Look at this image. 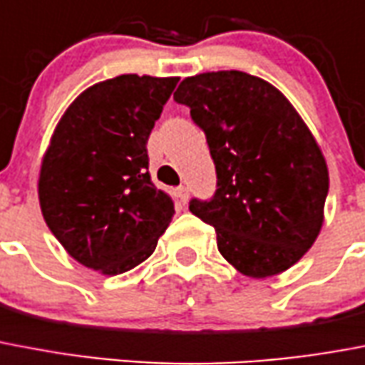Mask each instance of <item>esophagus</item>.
I'll return each mask as SVG.
<instances>
[{
    "label": "esophagus",
    "instance_id": "esophagus-1",
    "mask_svg": "<svg viewBox=\"0 0 365 365\" xmlns=\"http://www.w3.org/2000/svg\"><path fill=\"white\" fill-rule=\"evenodd\" d=\"M177 197H179V201L185 205L186 201H188V188H185V186H179L177 188Z\"/></svg>",
    "mask_w": 365,
    "mask_h": 365
}]
</instances>
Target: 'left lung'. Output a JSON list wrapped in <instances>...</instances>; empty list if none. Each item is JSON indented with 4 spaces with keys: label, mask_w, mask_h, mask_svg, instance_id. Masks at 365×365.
Masks as SVG:
<instances>
[{
    "label": "left lung",
    "mask_w": 365,
    "mask_h": 365,
    "mask_svg": "<svg viewBox=\"0 0 365 365\" xmlns=\"http://www.w3.org/2000/svg\"><path fill=\"white\" fill-rule=\"evenodd\" d=\"M173 98L190 107L217 168V194L192 200V215L215 228L239 273L290 269L319 237L330 186L307 124L281 90L235 69L186 77Z\"/></svg>",
    "instance_id": "8db88e82"
}]
</instances>
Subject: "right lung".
<instances>
[{
    "instance_id": "obj_1",
    "label": "right lung",
    "mask_w": 365,
    "mask_h": 365,
    "mask_svg": "<svg viewBox=\"0 0 365 365\" xmlns=\"http://www.w3.org/2000/svg\"><path fill=\"white\" fill-rule=\"evenodd\" d=\"M179 77L118 75L75 98L41 160L37 196L66 252L101 275L153 255L175 215L148 175L147 141Z\"/></svg>"
}]
</instances>
